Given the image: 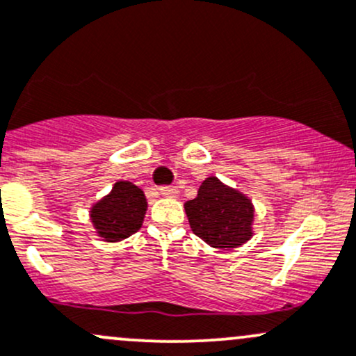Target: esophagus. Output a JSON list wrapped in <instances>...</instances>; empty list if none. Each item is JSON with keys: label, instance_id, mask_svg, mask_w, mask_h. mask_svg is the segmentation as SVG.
Wrapping results in <instances>:
<instances>
[{"label": "esophagus", "instance_id": "obj_1", "mask_svg": "<svg viewBox=\"0 0 356 356\" xmlns=\"http://www.w3.org/2000/svg\"><path fill=\"white\" fill-rule=\"evenodd\" d=\"M160 194H162V196H165V197H177L179 191L175 189V187L162 186V187H160Z\"/></svg>", "mask_w": 356, "mask_h": 356}]
</instances>
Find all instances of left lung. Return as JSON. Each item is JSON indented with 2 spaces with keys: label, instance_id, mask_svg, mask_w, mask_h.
<instances>
[{
  "label": "left lung",
  "instance_id": "left-lung-1",
  "mask_svg": "<svg viewBox=\"0 0 356 356\" xmlns=\"http://www.w3.org/2000/svg\"><path fill=\"white\" fill-rule=\"evenodd\" d=\"M184 208L194 235L209 247L232 250L253 236L252 201L213 175L202 182L197 196L187 201Z\"/></svg>",
  "mask_w": 356,
  "mask_h": 356
}]
</instances>
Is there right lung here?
<instances>
[{
	"label": "right lung",
	"instance_id": "right-lung-1",
	"mask_svg": "<svg viewBox=\"0 0 356 356\" xmlns=\"http://www.w3.org/2000/svg\"><path fill=\"white\" fill-rule=\"evenodd\" d=\"M147 199L140 187L118 181L108 196L92 204L91 221L104 241H121L142 228Z\"/></svg>",
	"mask_w": 356,
	"mask_h": 356
}]
</instances>
